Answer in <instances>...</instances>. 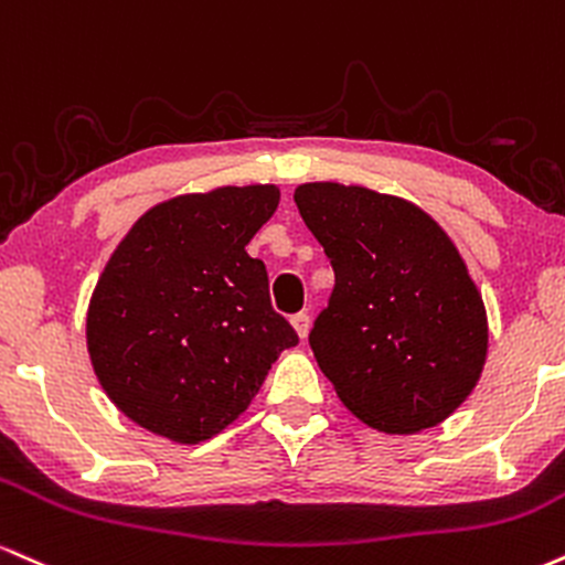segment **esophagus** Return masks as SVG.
Masks as SVG:
<instances>
[{"instance_id":"esophagus-1","label":"esophagus","mask_w":565,"mask_h":565,"mask_svg":"<svg viewBox=\"0 0 565 565\" xmlns=\"http://www.w3.org/2000/svg\"><path fill=\"white\" fill-rule=\"evenodd\" d=\"M290 324H294L296 328V333H298V338H307L309 335V328H311V320H309V315H303V311H298V315H294L290 317Z\"/></svg>"}]
</instances>
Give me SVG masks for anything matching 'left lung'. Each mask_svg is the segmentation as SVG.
<instances>
[{"label": "left lung", "mask_w": 565, "mask_h": 565, "mask_svg": "<svg viewBox=\"0 0 565 565\" xmlns=\"http://www.w3.org/2000/svg\"><path fill=\"white\" fill-rule=\"evenodd\" d=\"M335 271L309 343L351 415L383 434L439 426L483 373L489 322L452 237L420 205L362 184L294 192Z\"/></svg>", "instance_id": "left-lung-1"}]
</instances>
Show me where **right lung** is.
Segmentation results:
<instances>
[{
    "mask_svg": "<svg viewBox=\"0 0 565 565\" xmlns=\"http://www.w3.org/2000/svg\"><path fill=\"white\" fill-rule=\"evenodd\" d=\"M275 184L188 192L152 205L113 250L86 309L108 399L150 434L198 444L235 423L298 335L271 309L245 245L275 214Z\"/></svg>",
    "mask_w": 565,
    "mask_h": 565,
    "instance_id": "add662e5",
    "label": "right lung"
}]
</instances>
